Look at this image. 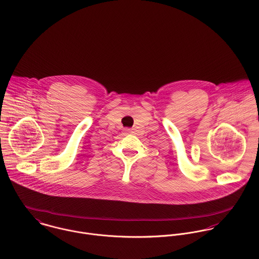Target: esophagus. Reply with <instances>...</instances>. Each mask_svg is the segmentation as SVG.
<instances>
[{"mask_svg":"<svg viewBox=\"0 0 259 259\" xmlns=\"http://www.w3.org/2000/svg\"><path fill=\"white\" fill-rule=\"evenodd\" d=\"M124 132H125V133H130L131 130H130V128H124Z\"/></svg>","mask_w":259,"mask_h":259,"instance_id":"esophagus-1","label":"esophagus"}]
</instances>
